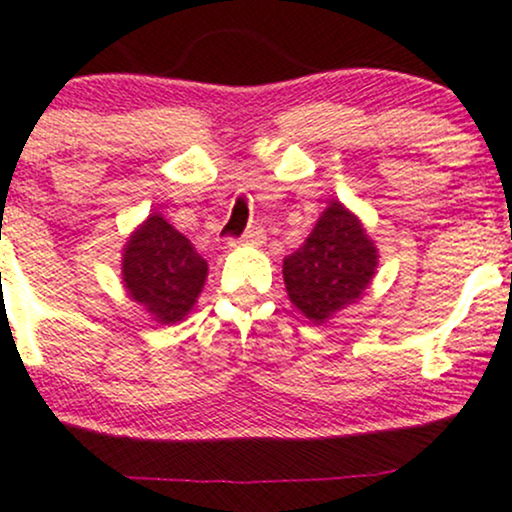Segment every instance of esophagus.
I'll return each instance as SVG.
<instances>
[{"label": "esophagus", "instance_id": "34e87169", "mask_svg": "<svg viewBox=\"0 0 512 512\" xmlns=\"http://www.w3.org/2000/svg\"><path fill=\"white\" fill-rule=\"evenodd\" d=\"M265 238H267L265 230H262V228H252V230H247V233L242 235L240 240L230 242V245H238V242H240V245H262V242H265Z\"/></svg>", "mask_w": 512, "mask_h": 512}]
</instances>
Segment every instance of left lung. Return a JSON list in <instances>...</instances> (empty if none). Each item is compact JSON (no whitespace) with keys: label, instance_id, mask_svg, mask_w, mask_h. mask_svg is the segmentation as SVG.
Returning a JSON list of instances; mask_svg holds the SVG:
<instances>
[{"label":"left lung","instance_id":"1","mask_svg":"<svg viewBox=\"0 0 512 512\" xmlns=\"http://www.w3.org/2000/svg\"><path fill=\"white\" fill-rule=\"evenodd\" d=\"M378 270V247L358 215L331 201L299 250L284 257V284L292 304L311 324H326L355 304Z\"/></svg>","mask_w":512,"mask_h":512}]
</instances>
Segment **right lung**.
Wrapping results in <instances>:
<instances>
[{
	"label": "right lung",
	"instance_id": "add662e5",
	"mask_svg": "<svg viewBox=\"0 0 512 512\" xmlns=\"http://www.w3.org/2000/svg\"><path fill=\"white\" fill-rule=\"evenodd\" d=\"M208 277L203 260L164 215L152 213L122 252V282L127 294L159 324H176L193 309Z\"/></svg>",
	"mask_w": 512,
	"mask_h": 512
}]
</instances>
